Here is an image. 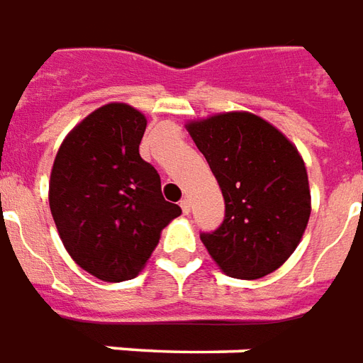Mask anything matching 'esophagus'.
<instances>
[{
  "mask_svg": "<svg viewBox=\"0 0 363 363\" xmlns=\"http://www.w3.org/2000/svg\"><path fill=\"white\" fill-rule=\"evenodd\" d=\"M179 207H182L184 214H189L191 213V201L185 197V199H182V203H179Z\"/></svg>",
  "mask_w": 363,
  "mask_h": 363,
  "instance_id": "esophagus-1",
  "label": "esophagus"
}]
</instances>
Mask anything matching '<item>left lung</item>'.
Returning <instances> with one entry per match:
<instances>
[{
    "instance_id": "obj_1",
    "label": "left lung",
    "mask_w": 363,
    "mask_h": 363,
    "mask_svg": "<svg viewBox=\"0 0 363 363\" xmlns=\"http://www.w3.org/2000/svg\"><path fill=\"white\" fill-rule=\"evenodd\" d=\"M187 131L220 185L226 214L201 234L232 279H263L294 253L311 214L308 170L286 135L250 112L187 121Z\"/></svg>"
}]
</instances>
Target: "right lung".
Instances as JSON below:
<instances>
[{"mask_svg":"<svg viewBox=\"0 0 363 363\" xmlns=\"http://www.w3.org/2000/svg\"><path fill=\"white\" fill-rule=\"evenodd\" d=\"M145 113L110 102L71 129L50 174V211L77 265L104 282L135 279L182 214L139 155Z\"/></svg>","mask_w":363,"mask_h":363,"instance_id":"1","label":"right lung"}]
</instances>
